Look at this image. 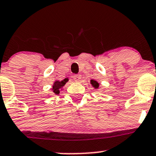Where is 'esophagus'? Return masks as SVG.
<instances>
[{
  "label": "esophagus",
  "mask_w": 156,
  "mask_h": 156,
  "mask_svg": "<svg viewBox=\"0 0 156 156\" xmlns=\"http://www.w3.org/2000/svg\"><path fill=\"white\" fill-rule=\"evenodd\" d=\"M73 80H74L76 82H80V80H81V75L80 74L74 75V76H73Z\"/></svg>",
  "instance_id": "1"
}]
</instances>
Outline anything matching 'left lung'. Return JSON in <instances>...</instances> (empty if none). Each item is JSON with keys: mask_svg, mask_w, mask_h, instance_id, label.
Wrapping results in <instances>:
<instances>
[{"mask_svg": "<svg viewBox=\"0 0 156 156\" xmlns=\"http://www.w3.org/2000/svg\"><path fill=\"white\" fill-rule=\"evenodd\" d=\"M90 83H91V85L94 87V88H95V89H96V88H99V83H98V81H96V80H91Z\"/></svg>", "mask_w": 156, "mask_h": 156, "instance_id": "1", "label": "left lung"}]
</instances>
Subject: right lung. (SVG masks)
I'll return each instance as SVG.
<instances>
[{
    "label": "right lung",
    "mask_w": 156,
    "mask_h": 156,
    "mask_svg": "<svg viewBox=\"0 0 156 156\" xmlns=\"http://www.w3.org/2000/svg\"><path fill=\"white\" fill-rule=\"evenodd\" d=\"M68 81V78H65V80H62V81H59V80H56V81L53 83V88H52V91H53V93L55 94H58L60 93V91L62 90V87L66 84L67 82Z\"/></svg>",
    "instance_id": "obj_1"
}]
</instances>
